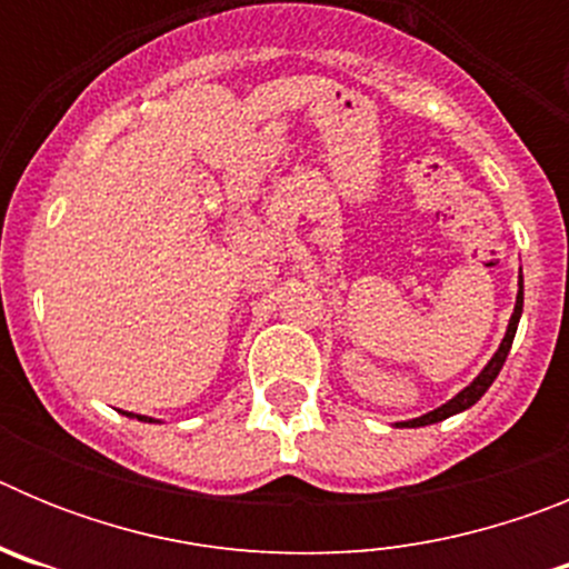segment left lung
Returning <instances> with one entry per match:
<instances>
[{
  "mask_svg": "<svg viewBox=\"0 0 569 569\" xmlns=\"http://www.w3.org/2000/svg\"><path fill=\"white\" fill-rule=\"evenodd\" d=\"M521 308H525V288H521V281H519V296H516V308H512V316H510V325H507V333L505 339H501L499 350L492 353V359L487 361V367L481 370L476 379L470 381V385L461 390V393H456L453 399L447 401V405L436 407V410H430V413L419 416V419H410V421H399V427H425V425H436V421L441 419H450V416L461 413V410H467V407H472L476 401L481 399V396L487 393V387L496 381V376H499V370L505 367V359L507 353H510V347H512V339H516V328H519V319H521Z\"/></svg>",
  "mask_w": 569,
  "mask_h": 569,
  "instance_id": "8db88e82",
  "label": "left lung"
}]
</instances>
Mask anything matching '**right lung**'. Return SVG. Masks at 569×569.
Wrapping results in <instances>:
<instances>
[{
	"mask_svg": "<svg viewBox=\"0 0 569 569\" xmlns=\"http://www.w3.org/2000/svg\"><path fill=\"white\" fill-rule=\"evenodd\" d=\"M124 416H133V413H124ZM133 419H139V421H153V419H148V416H133Z\"/></svg>",
	"mask_w": 569,
	"mask_h": 569,
	"instance_id": "1",
	"label": "right lung"
}]
</instances>
